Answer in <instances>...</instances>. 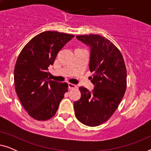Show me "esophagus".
Instances as JSON below:
<instances>
[{
  "label": "esophagus",
  "mask_w": 151,
  "mask_h": 151,
  "mask_svg": "<svg viewBox=\"0 0 151 151\" xmlns=\"http://www.w3.org/2000/svg\"><path fill=\"white\" fill-rule=\"evenodd\" d=\"M69 88L70 89H73V88H77V86L76 84H71V83H69Z\"/></svg>",
  "instance_id": "34e87169"
}]
</instances>
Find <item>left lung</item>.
<instances>
[{"mask_svg":"<svg viewBox=\"0 0 151 151\" xmlns=\"http://www.w3.org/2000/svg\"><path fill=\"white\" fill-rule=\"evenodd\" d=\"M91 47L89 69L95 85L92 92L80 86L81 98L74 102L76 117L88 127L108 120L118 107L127 89V68L120 51L100 35L76 36Z\"/></svg>","mask_w":151,"mask_h":151,"instance_id":"8db88e82","label":"left lung"}]
</instances>
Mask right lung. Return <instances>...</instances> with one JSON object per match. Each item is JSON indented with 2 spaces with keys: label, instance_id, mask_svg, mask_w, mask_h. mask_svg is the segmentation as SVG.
I'll return each instance as SVG.
<instances>
[{
  "label": "right lung",
  "instance_id": "add662e5",
  "mask_svg": "<svg viewBox=\"0 0 151 151\" xmlns=\"http://www.w3.org/2000/svg\"><path fill=\"white\" fill-rule=\"evenodd\" d=\"M74 35L47 31L34 36L23 47L14 68L16 92L33 118L46 121L53 117L68 91V84L49 80L48 67L58 51Z\"/></svg>",
  "mask_w": 151,
  "mask_h": 151
}]
</instances>
